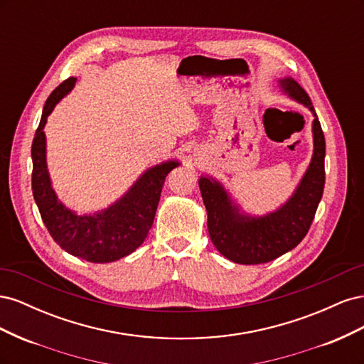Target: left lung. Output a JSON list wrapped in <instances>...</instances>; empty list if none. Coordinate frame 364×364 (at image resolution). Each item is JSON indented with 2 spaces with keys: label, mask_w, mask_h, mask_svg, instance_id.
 Listing matches in <instances>:
<instances>
[{
  "label": "left lung",
  "mask_w": 364,
  "mask_h": 364,
  "mask_svg": "<svg viewBox=\"0 0 364 364\" xmlns=\"http://www.w3.org/2000/svg\"><path fill=\"white\" fill-rule=\"evenodd\" d=\"M282 87L313 115L314 153L310 167L291 199L277 213L250 218L238 213L218 182L200 178L199 186L208 213V232L214 246L228 259L238 264L273 261L301 243L310 229L325 186V136L310 97L293 79Z\"/></svg>",
  "instance_id": "8db88e82"
}]
</instances>
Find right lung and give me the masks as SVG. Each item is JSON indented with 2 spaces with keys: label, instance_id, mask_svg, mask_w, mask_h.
<instances>
[{
  "label": "right lung",
  "instance_id": "1",
  "mask_svg": "<svg viewBox=\"0 0 364 364\" xmlns=\"http://www.w3.org/2000/svg\"><path fill=\"white\" fill-rule=\"evenodd\" d=\"M75 83L74 77L62 82L47 98L41 123L31 144V190L43 225L53 240L68 253L90 262H111L134 252L146 240L153 225L167 174L178 162H165L146 171L115 205L94 215H75L65 208L51 188L46 164L43 126L53 107Z\"/></svg>",
  "mask_w": 364,
  "mask_h": 364
}]
</instances>
